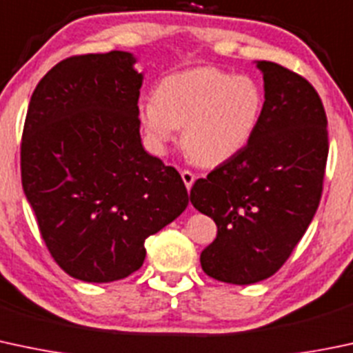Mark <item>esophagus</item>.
Returning a JSON list of instances; mask_svg holds the SVG:
<instances>
[{
	"label": "esophagus",
	"instance_id": "obj_1",
	"mask_svg": "<svg viewBox=\"0 0 353 353\" xmlns=\"http://www.w3.org/2000/svg\"><path fill=\"white\" fill-rule=\"evenodd\" d=\"M181 177H183L184 184H186V188H188V191H189V189L192 188V184H194L196 176L191 172V170H183V172H181Z\"/></svg>",
	"mask_w": 353,
	"mask_h": 353
}]
</instances>
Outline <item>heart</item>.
<instances>
[{"label":"heart","instance_id":"heart-1","mask_svg":"<svg viewBox=\"0 0 353 353\" xmlns=\"http://www.w3.org/2000/svg\"><path fill=\"white\" fill-rule=\"evenodd\" d=\"M257 81L216 68L181 70L164 77L154 99L139 105V121L148 143L165 154L183 128V147L198 164H225L254 137L264 113Z\"/></svg>","mask_w":353,"mask_h":353}]
</instances>
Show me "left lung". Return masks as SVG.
I'll return each mask as SVG.
<instances>
[{"mask_svg": "<svg viewBox=\"0 0 353 353\" xmlns=\"http://www.w3.org/2000/svg\"><path fill=\"white\" fill-rule=\"evenodd\" d=\"M257 69L265 103L254 137L191 189L192 206L218 226L201 252L203 270L239 285L267 279L288 261L320 205L328 159L314 88L276 62L257 61Z\"/></svg>", "mask_w": 353, "mask_h": 353, "instance_id": "1", "label": "left lung"}]
</instances>
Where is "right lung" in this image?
I'll return each instance as SVG.
<instances>
[{"label": "right lung", "instance_id": "right-lung-1", "mask_svg": "<svg viewBox=\"0 0 353 353\" xmlns=\"http://www.w3.org/2000/svg\"><path fill=\"white\" fill-rule=\"evenodd\" d=\"M130 52L64 59L40 79L21 139V184L50 255L84 283L145 261V239L186 210L174 167L140 139L143 74Z\"/></svg>", "mask_w": 353, "mask_h": 353}]
</instances>
